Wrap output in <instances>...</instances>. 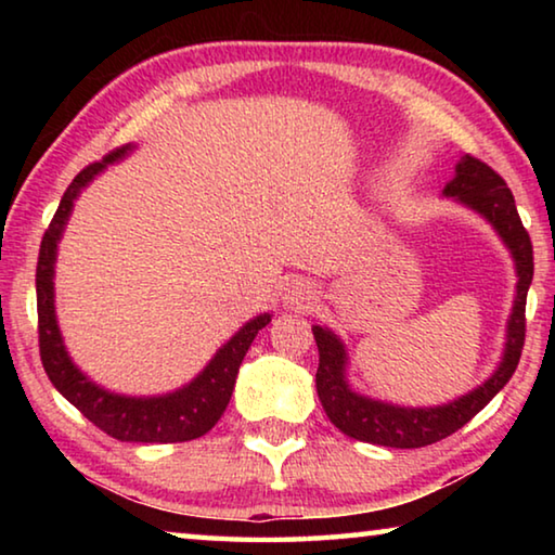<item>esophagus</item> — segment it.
Instances as JSON below:
<instances>
[{
	"label": "esophagus",
	"mask_w": 555,
	"mask_h": 555,
	"mask_svg": "<svg viewBox=\"0 0 555 555\" xmlns=\"http://www.w3.org/2000/svg\"><path fill=\"white\" fill-rule=\"evenodd\" d=\"M315 300V288L311 281L306 279H291L286 281L284 286V306L286 308H296V311H300V308L311 306Z\"/></svg>",
	"instance_id": "34e87169"
}]
</instances>
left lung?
Wrapping results in <instances>:
<instances>
[{
	"instance_id": "8db88e82",
	"label": "left lung",
	"mask_w": 555,
	"mask_h": 555,
	"mask_svg": "<svg viewBox=\"0 0 555 555\" xmlns=\"http://www.w3.org/2000/svg\"><path fill=\"white\" fill-rule=\"evenodd\" d=\"M443 195L490 222L514 259L516 296L509 321H506L502 360L480 387L463 397L440 403V406H399V403L379 401L354 391L347 379L350 357H347L340 335H335L325 325H313L318 354H321L315 372L318 399L335 428L354 440L387 448H424L438 443L463 428L475 413H480L504 389L519 364L526 331V294H529L533 279V247L529 232L524 230L519 212H516L514 195L500 173H494L480 158L467 154L455 164V176L453 181L446 183Z\"/></svg>"
}]
</instances>
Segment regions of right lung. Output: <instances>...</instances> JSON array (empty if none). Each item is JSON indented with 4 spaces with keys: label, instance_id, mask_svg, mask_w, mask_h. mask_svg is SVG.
<instances>
[{
    "label": "right lung",
    "instance_id": "add662e5",
    "mask_svg": "<svg viewBox=\"0 0 555 555\" xmlns=\"http://www.w3.org/2000/svg\"><path fill=\"white\" fill-rule=\"evenodd\" d=\"M134 144H127L107 154L102 162L90 164L73 178L68 191L63 193L59 210L46 230L36 267V304H39V347L43 370L55 389L68 399L82 416L92 421L107 436L125 443H183L208 434L228 409L234 379L240 364L247 354L251 340L261 327L271 323V313H259L244 323L228 343H224L203 372L178 387L176 391L158 397H127L109 391L92 382L68 354L63 343L59 318H55V259L59 242L63 240L65 224L70 220L73 205L80 193L95 181L109 164H117L134 152Z\"/></svg>",
    "mask_w": 555,
    "mask_h": 555
}]
</instances>
